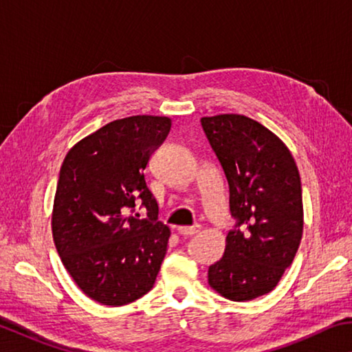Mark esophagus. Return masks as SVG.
Instances as JSON below:
<instances>
[{
    "label": "esophagus",
    "mask_w": 352,
    "mask_h": 352,
    "mask_svg": "<svg viewBox=\"0 0 352 352\" xmlns=\"http://www.w3.org/2000/svg\"><path fill=\"white\" fill-rule=\"evenodd\" d=\"M178 233L182 236H192V234H197L200 231V225H194V226H178L177 228Z\"/></svg>",
    "instance_id": "1"
}]
</instances>
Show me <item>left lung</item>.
<instances>
[{
    "mask_svg": "<svg viewBox=\"0 0 352 352\" xmlns=\"http://www.w3.org/2000/svg\"><path fill=\"white\" fill-rule=\"evenodd\" d=\"M230 186L236 225L208 283L231 301L269 294L290 267L302 236L300 172L287 146L242 115L200 119Z\"/></svg>",
    "mask_w": 352,
    "mask_h": 352,
    "instance_id": "left-lung-1",
    "label": "left lung"
}]
</instances>
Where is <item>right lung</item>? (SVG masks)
Here are the masks:
<instances>
[{
    "label": "right lung",
    "instance_id": "obj_1",
    "mask_svg": "<svg viewBox=\"0 0 352 352\" xmlns=\"http://www.w3.org/2000/svg\"><path fill=\"white\" fill-rule=\"evenodd\" d=\"M170 130L166 116L116 119L69 148L58 175L52 237L79 289L124 306L153 287L170 230L144 180L151 155ZM140 198L148 217L128 216Z\"/></svg>",
    "mask_w": 352,
    "mask_h": 352
}]
</instances>
